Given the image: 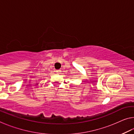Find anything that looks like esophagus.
I'll list each match as a JSON object with an SVG mask.
<instances>
[{
  "instance_id": "1",
  "label": "esophagus",
  "mask_w": 134,
  "mask_h": 134,
  "mask_svg": "<svg viewBox=\"0 0 134 134\" xmlns=\"http://www.w3.org/2000/svg\"><path fill=\"white\" fill-rule=\"evenodd\" d=\"M55 72H57V73H60V72L62 71H61V70H55Z\"/></svg>"
}]
</instances>
